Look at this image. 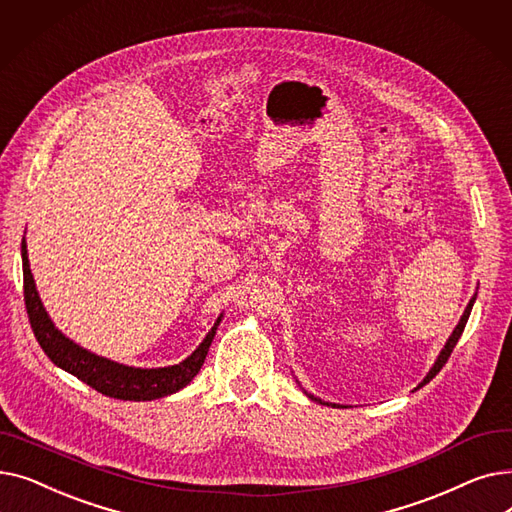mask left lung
Returning <instances> with one entry per match:
<instances>
[{
  "label": "left lung",
  "instance_id": "1",
  "mask_svg": "<svg viewBox=\"0 0 512 512\" xmlns=\"http://www.w3.org/2000/svg\"><path fill=\"white\" fill-rule=\"evenodd\" d=\"M473 303H475V297L469 301V305H467V309H465V313H463V317H461V321H459V326H456L454 330H452V334H450V338H448V342L444 344V348H442V353L438 355V359H436V363H434V367L429 369V373L425 375L423 378V382L419 384V388L423 386V384H427L429 380H434L436 375L440 373V369L446 365V361H448V357H450V353H452V348L456 346V342H459V338H461V334H463V330H465V326H467V319H469V315H471V309H473ZM311 400H315V402H321V405H328V407H338V405H332V402H324L321 398H317V396H313V394H307Z\"/></svg>",
  "mask_w": 512,
  "mask_h": 512
}]
</instances>
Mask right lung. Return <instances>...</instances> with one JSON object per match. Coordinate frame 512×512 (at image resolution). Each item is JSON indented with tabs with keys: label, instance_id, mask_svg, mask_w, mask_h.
<instances>
[{
	"label": "right lung",
	"instance_id": "add662e5",
	"mask_svg": "<svg viewBox=\"0 0 512 512\" xmlns=\"http://www.w3.org/2000/svg\"><path fill=\"white\" fill-rule=\"evenodd\" d=\"M22 276H24L26 313H29L31 328L45 355L64 371L76 375L80 382H85L87 386L95 388L97 392L110 398L155 400L161 396L174 394L191 384L205 361L215 330H218L222 321V315H220L218 321L213 324V328L209 330V334L205 336V340L197 346V351L178 365L157 367V369L128 367L105 357H99L87 351V348L74 344L70 338H66L56 326H53V321L49 319L39 299V292L35 288L24 238H22Z\"/></svg>",
	"mask_w": 512,
	"mask_h": 512
}]
</instances>
